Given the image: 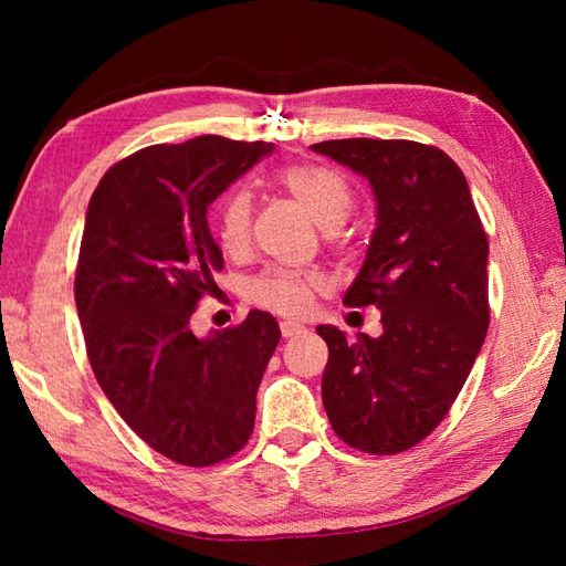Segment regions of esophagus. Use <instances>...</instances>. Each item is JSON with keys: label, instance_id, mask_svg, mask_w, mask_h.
<instances>
[{"label": "esophagus", "instance_id": "esophagus-1", "mask_svg": "<svg viewBox=\"0 0 566 566\" xmlns=\"http://www.w3.org/2000/svg\"><path fill=\"white\" fill-rule=\"evenodd\" d=\"M280 329H282V337L284 339H292V337H296V334H304L306 332V327H304V324H300V322H282Z\"/></svg>", "mask_w": 566, "mask_h": 566}]
</instances>
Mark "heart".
I'll list each match as a JSON object with an SVG mask.
<instances>
[{
	"mask_svg": "<svg viewBox=\"0 0 566 566\" xmlns=\"http://www.w3.org/2000/svg\"><path fill=\"white\" fill-rule=\"evenodd\" d=\"M274 185L294 197L314 222L337 229L352 212V187L337 169L322 165H290L274 171ZM252 234V199L244 189H232L219 205L217 237L224 252H244ZM324 276L310 270H266L249 284V296L276 314H304L324 290Z\"/></svg>",
	"mask_w": 566,
	"mask_h": 566,
	"instance_id": "1",
	"label": "heart"
}]
</instances>
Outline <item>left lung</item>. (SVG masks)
Masks as SVG:
<instances>
[{"label":"left lung","instance_id":"8db88e82","mask_svg":"<svg viewBox=\"0 0 566 566\" xmlns=\"http://www.w3.org/2000/svg\"><path fill=\"white\" fill-rule=\"evenodd\" d=\"M369 179L377 229L347 306L381 310V337L317 327L322 401L342 442L367 454L417 447L449 415L490 327V242L462 169L409 139L312 145Z\"/></svg>","mask_w":566,"mask_h":566}]
</instances>
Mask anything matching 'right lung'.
Wrapping results in <instances>:
<instances>
[{
  "mask_svg": "<svg viewBox=\"0 0 566 566\" xmlns=\"http://www.w3.org/2000/svg\"><path fill=\"white\" fill-rule=\"evenodd\" d=\"M270 151L217 134L145 147L107 169L84 219L74 302L94 377L134 434L185 467L249 442L282 337L260 310L205 339L189 329L224 266L207 207Z\"/></svg>",
  "mask_w": 566,
  "mask_h": 566,
  "instance_id": "1",
  "label": "right lung"
}]
</instances>
